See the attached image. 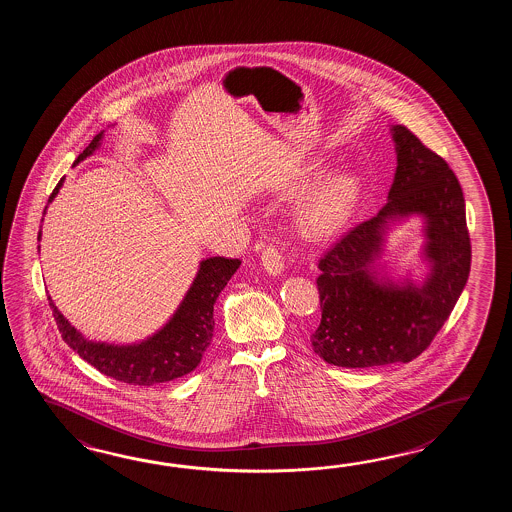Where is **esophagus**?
Returning a JSON list of instances; mask_svg holds the SVG:
<instances>
[{"instance_id": "1", "label": "esophagus", "mask_w": 512, "mask_h": 512, "mask_svg": "<svg viewBox=\"0 0 512 512\" xmlns=\"http://www.w3.org/2000/svg\"><path fill=\"white\" fill-rule=\"evenodd\" d=\"M261 267L265 269L267 274H282L283 271V256L280 249L276 245L269 243L263 252H261Z\"/></svg>"}]
</instances>
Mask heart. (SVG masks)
I'll return each instance as SVG.
<instances>
[{
  "instance_id": "obj_1",
  "label": "heart",
  "mask_w": 512,
  "mask_h": 512,
  "mask_svg": "<svg viewBox=\"0 0 512 512\" xmlns=\"http://www.w3.org/2000/svg\"><path fill=\"white\" fill-rule=\"evenodd\" d=\"M359 181L348 174L333 175L305 197L296 212L298 229L307 240H326L344 227L359 201Z\"/></svg>"
}]
</instances>
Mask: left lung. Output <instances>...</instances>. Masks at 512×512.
I'll use <instances>...</instances> for the list:
<instances>
[{"label": "left lung", "instance_id": "1", "mask_svg": "<svg viewBox=\"0 0 512 512\" xmlns=\"http://www.w3.org/2000/svg\"><path fill=\"white\" fill-rule=\"evenodd\" d=\"M397 170L388 203L342 236L318 261L322 320L311 335L320 359L340 368L410 362L425 351L452 313L470 272L465 197L443 157L406 126H392ZM426 218V282L379 281L372 263L389 223Z\"/></svg>", "mask_w": 512, "mask_h": 512}]
</instances>
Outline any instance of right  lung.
Returning <instances> with one entry per match:
<instances>
[{"label":"right lung","mask_w":512,"mask_h":512,"mask_svg":"<svg viewBox=\"0 0 512 512\" xmlns=\"http://www.w3.org/2000/svg\"><path fill=\"white\" fill-rule=\"evenodd\" d=\"M102 135L104 131L93 137L86 150L78 155L75 164L97 150ZM62 183L64 179H60L56 185L49 203L55 199ZM240 265V260L223 256L201 261L194 282L168 324L152 337L130 346L87 340L67 322L51 296H47V300L62 338L82 359L115 381L133 386H152L179 379L199 366L214 333V304Z\"/></svg>","instance_id":"obj_1"}]
</instances>
